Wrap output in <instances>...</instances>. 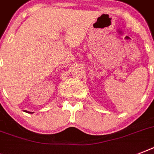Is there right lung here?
Here are the masks:
<instances>
[{"label": "right lung", "mask_w": 154, "mask_h": 154, "mask_svg": "<svg viewBox=\"0 0 154 154\" xmlns=\"http://www.w3.org/2000/svg\"><path fill=\"white\" fill-rule=\"evenodd\" d=\"M25 112H26V111H25ZM29 113H32V112H29Z\"/></svg>", "instance_id": "obj_1"}]
</instances>
